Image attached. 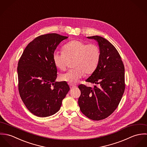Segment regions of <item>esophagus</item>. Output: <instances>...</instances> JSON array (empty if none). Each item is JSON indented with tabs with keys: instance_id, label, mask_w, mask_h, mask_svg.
<instances>
[{
	"instance_id": "1",
	"label": "esophagus",
	"mask_w": 147,
	"mask_h": 147,
	"mask_svg": "<svg viewBox=\"0 0 147 147\" xmlns=\"http://www.w3.org/2000/svg\"><path fill=\"white\" fill-rule=\"evenodd\" d=\"M69 87H70L71 89H73V88H75L76 87V86L72 85H69Z\"/></svg>"
}]
</instances>
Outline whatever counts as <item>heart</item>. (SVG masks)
<instances>
[{
    "instance_id": "heart-1",
    "label": "heart",
    "mask_w": 147,
    "mask_h": 147,
    "mask_svg": "<svg viewBox=\"0 0 147 147\" xmlns=\"http://www.w3.org/2000/svg\"><path fill=\"white\" fill-rule=\"evenodd\" d=\"M100 58L98 46L94 43L86 44L80 40H74L65 44L63 52L55 51L53 60L55 66L61 70L66 68L68 60L74 59L72 67L75 68L61 74V81L75 84L84 75L92 74L97 68Z\"/></svg>"
}]
</instances>
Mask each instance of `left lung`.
I'll list each match as a JSON object with an SVG mask.
<instances>
[{
  "instance_id": "1",
  "label": "left lung",
  "mask_w": 147,
  "mask_h": 147,
  "mask_svg": "<svg viewBox=\"0 0 147 147\" xmlns=\"http://www.w3.org/2000/svg\"><path fill=\"white\" fill-rule=\"evenodd\" d=\"M98 42L100 58L96 70L86 82L97 84L93 88L79 85L81 111L90 119L100 121L111 115L119 105L125 89V67L115 47L104 38L87 37Z\"/></svg>"
}]
</instances>
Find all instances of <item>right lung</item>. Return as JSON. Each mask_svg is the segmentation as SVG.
<instances>
[{
    "label": "right lung",
    "instance_id": "1",
    "mask_svg": "<svg viewBox=\"0 0 147 147\" xmlns=\"http://www.w3.org/2000/svg\"><path fill=\"white\" fill-rule=\"evenodd\" d=\"M68 37L50 33L37 37L25 49L18 67L19 91L24 104L34 115L51 116L61 109L69 90L65 82H58L53 54Z\"/></svg>",
    "mask_w": 147,
    "mask_h": 147
}]
</instances>
